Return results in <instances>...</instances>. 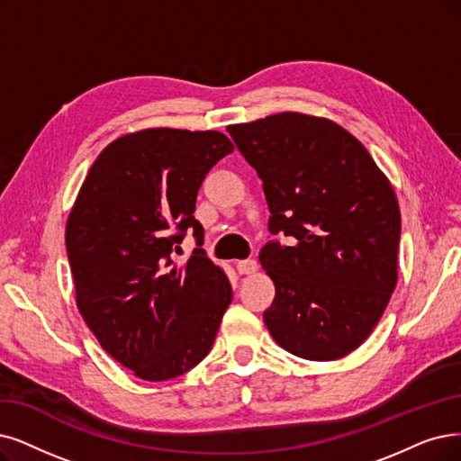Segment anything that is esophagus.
Segmentation results:
<instances>
[{
    "label": "esophagus",
    "instance_id": "34e87169",
    "mask_svg": "<svg viewBox=\"0 0 461 461\" xmlns=\"http://www.w3.org/2000/svg\"><path fill=\"white\" fill-rule=\"evenodd\" d=\"M257 268H259V265H257L255 259H246V261L236 263V270L240 274H253V272H257Z\"/></svg>",
    "mask_w": 461,
    "mask_h": 461
}]
</instances>
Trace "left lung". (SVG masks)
Listing matches in <instances>:
<instances>
[{"mask_svg":"<svg viewBox=\"0 0 461 461\" xmlns=\"http://www.w3.org/2000/svg\"><path fill=\"white\" fill-rule=\"evenodd\" d=\"M263 179L272 234L259 259L276 285L263 320L289 354L333 361L359 348L397 284L401 212L365 145L333 121L278 113L230 124Z\"/></svg>","mask_w":461,"mask_h":461,"instance_id":"8db88e82","label":"left lung"}]
</instances>
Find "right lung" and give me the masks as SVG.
I'll return each instance as SVG.
<instances>
[{
    "label": "right lung",
    "instance_id": "obj_1",
    "mask_svg": "<svg viewBox=\"0 0 461 461\" xmlns=\"http://www.w3.org/2000/svg\"><path fill=\"white\" fill-rule=\"evenodd\" d=\"M232 141L221 132L147 128L109 143L92 164L66 223L76 301L105 352L134 376L164 382L208 356L232 287L196 248L174 251L194 219L198 189Z\"/></svg>",
    "mask_w": 461,
    "mask_h": 461
}]
</instances>
